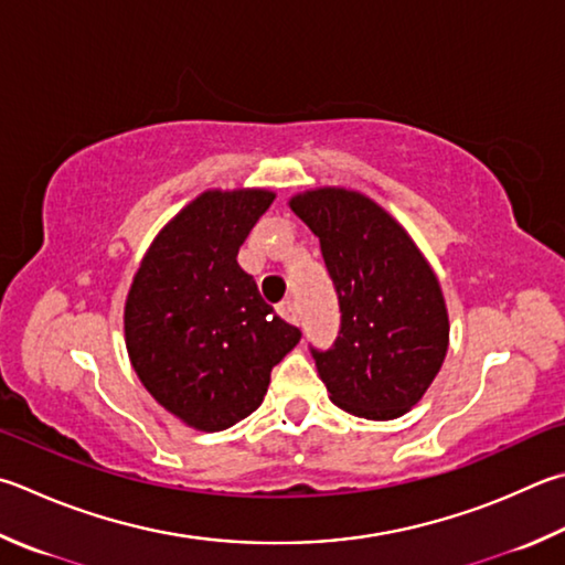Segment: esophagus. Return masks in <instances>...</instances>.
<instances>
[{"instance_id":"1","label":"esophagus","mask_w":565,"mask_h":565,"mask_svg":"<svg viewBox=\"0 0 565 565\" xmlns=\"http://www.w3.org/2000/svg\"><path fill=\"white\" fill-rule=\"evenodd\" d=\"M279 313L286 318V321L294 323V326L301 323V311H299V303H296V301L279 303Z\"/></svg>"}]
</instances>
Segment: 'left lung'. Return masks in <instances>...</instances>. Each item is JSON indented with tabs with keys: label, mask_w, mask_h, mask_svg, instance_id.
Returning <instances> with one entry per match:
<instances>
[{
	"label": "left lung",
	"mask_w": 565,
	"mask_h": 565,
	"mask_svg": "<svg viewBox=\"0 0 565 565\" xmlns=\"http://www.w3.org/2000/svg\"><path fill=\"white\" fill-rule=\"evenodd\" d=\"M291 210L321 242L341 331L311 345L333 403L365 419H395L419 403L443 367L449 321L443 291L407 232L361 192L296 194Z\"/></svg>",
	"instance_id": "1"
}]
</instances>
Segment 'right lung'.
Wrapping results in <instances>:
<instances>
[{
    "mask_svg": "<svg viewBox=\"0 0 565 565\" xmlns=\"http://www.w3.org/2000/svg\"><path fill=\"white\" fill-rule=\"evenodd\" d=\"M271 202L269 190L202 192L158 234L130 286L126 345L140 383L204 433L252 415L271 367L301 341L237 264Z\"/></svg>",
    "mask_w": 565,
    "mask_h": 565,
    "instance_id": "obj_1",
    "label": "right lung"
}]
</instances>
